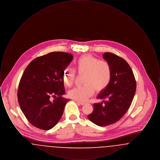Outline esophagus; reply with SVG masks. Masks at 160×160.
Listing matches in <instances>:
<instances>
[{"mask_svg":"<svg viewBox=\"0 0 160 160\" xmlns=\"http://www.w3.org/2000/svg\"><path fill=\"white\" fill-rule=\"evenodd\" d=\"M75 101H76V102H77V103L80 104V105H84V104H85V102H83V101H77V100H75Z\"/></svg>","mask_w":160,"mask_h":160,"instance_id":"obj_1","label":"esophagus"}]
</instances>
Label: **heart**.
<instances>
[{"label": "heart", "instance_id": "b5f03b06", "mask_svg": "<svg viewBox=\"0 0 160 160\" xmlns=\"http://www.w3.org/2000/svg\"><path fill=\"white\" fill-rule=\"evenodd\" d=\"M75 67L79 74H84L82 80L84 84L68 92L69 97L72 99L85 101L92 95L94 91H103L110 82L112 69L106 61H100L91 55H85L77 60ZM75 76L74 69L68 67L65 69L62 73L63 83L68 87L71 86Z\"/></svg>", "mask_w": 160, "mask_h": 160}]
</instances>
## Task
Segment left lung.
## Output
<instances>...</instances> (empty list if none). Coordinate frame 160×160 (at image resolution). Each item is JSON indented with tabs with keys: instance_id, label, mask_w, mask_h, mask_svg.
<instances>
[{
	"instance_id": "obj_1",
	"label": "left lung",
	"mask_w": 160,
	"mask_h": 160,
	"mask_svg": "<svg viewBox=\"0 0 160 160\" xmlns=\"http://www.w3.org/2000/svg\"><path fill=\"white\" fill-rule=\"evenodd\" d=\"M102 56L110 65L112 78L97 97L102 101L93 104V110L88 118L98 126L106 127L119 121L128 111L136 93V82L127 61L108 52Z\"/></svg>"
}]
</instances>
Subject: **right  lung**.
Listing matches in <instances>:
<instances>
[{
    "label": "right lung",
    "mask_w": 160,
    "mask_h": 160,
    "mask_svg": "<svg viewBox=\"0 0 160 160\" xmlns=\"http://www.w3.org/2000/svg\"><path fill=\"white\" fill-rule=\"evenodd\" d=\"M73 59L71 54L52 52L37 58L25 69L18 89V101L29 122L39 129H52L58 123L66 104L62 73ZM52 96L57 98L51 101Z\"/></svg>",
    "instance_id": "add662e5"
}]
</instances>
